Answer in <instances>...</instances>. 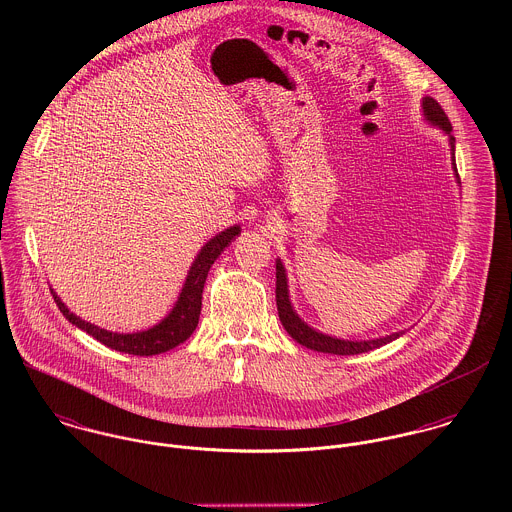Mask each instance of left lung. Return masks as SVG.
I'll return each instance as SVG.
<instances>
[{"mask_svg": "<svg viewBox=\"0 0 512 512\" xmlns=\"http://www.w3.org/2000/svg\"><path fill=\"white\" fill-rule=\"evenodd\" d=\"M422 110H424V118L426 122H430L432 126H436L439 130H443L449 138V146H451V161H453V171L459 183V175H457V167H455V138L451 136V122L447 118V114L443 112V108L439 106L438 100L426 96L422 100ZM276 305H278V315L280 321L284 325V329L290 333V337L295 339L299 345L317 351V353H331V355H359V353H368L372 349H378L386 343H392L394 339H398L404 331L386 335V337H378V339H368V341H345V339H337L325 333L315 331L313 327H309L292 307L290 301V292H288V276H286V268L280 260H276Z\"/></svg>", "mask_w": 512, "mask_h": 512, "instance_id": "obj_1", "label": "left lung"}]
</instances>
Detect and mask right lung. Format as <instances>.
I'll return each mask as SVG.
<instances>
[{
  "label": "right lung",
  "instance_id": "obj_1",
  "mask_svg": "<svg viewBox=\"0 0 512 512\" xmlns=\"http://www.w3.org/2000/svg\"><path fill=\"white\" fill-rule=\"evenodd\" d=\"M240 234V226H228L217 236H213L197 254L187 280L183 284V290L179 293L173 309L169 311L167 317H163L157 325H153L151 329L146 331H138V333H112L106 329H100L80 317H76L74 313L69 311V307L61 301V297L51 290L57 307L61 309V313L76 325L78 329L86 331L88 335H92L96 341H100L102 345L120 351V353H128V355H136V357H151V355H159V353H167L171 349H175L177 345H181L183 341H187L197 323H199V315H201V299H203V288L209 276L211 266L215 264V260L219 258L220 252Z\"/></svg>",
  "mask_w": 512,
  "mask_h": 512
}]
</instances>
